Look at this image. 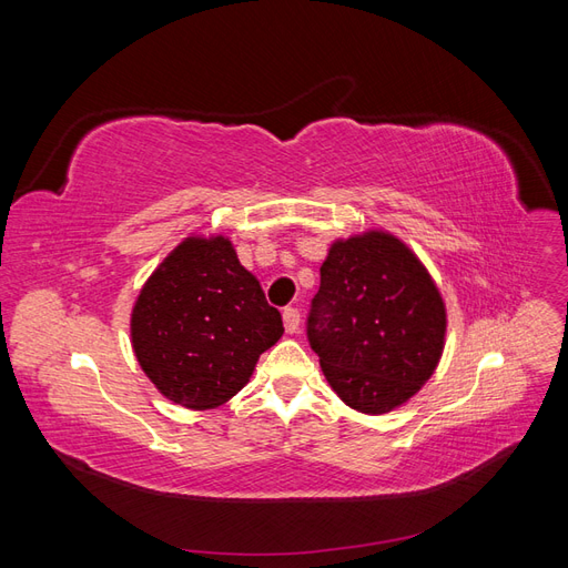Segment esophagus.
Masks as SVG:
<instances>
[{"instance_id": "1", "label": "esophagus", "mask_w": 568, "mask_h": 568, "mask_svg": "<svg viewBox=\"0 0 568 568\" xmlns=\"http://www.w3.org/2000/svg\"><path fill=\"white\" fill-rule=\"evenodd\" d=\"M282 317H284V329L288 334H296L298 326H301V313L296 311V307H284Z\"/></svg>"}]
</instances>
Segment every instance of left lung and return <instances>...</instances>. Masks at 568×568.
Returning <instances> with one entry per match:
<instances>
[{
	"label": "left lung",
	"instance_id": "obj_1",
	"mask_svg": "<svg viewBox=\"0 0 568 568\" xmlns=\"http://www.w3.org/2000/svg\"><path fill=\"white\" fill-rule=\"evenodd\" d=\"M305 326L338 398L384 415L434 374L445 305L415 253L386 232H365L329 248Z\"/></svg>",
	"mask_w": 568,
	"mask_h": 568
}]
</instances>
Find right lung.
Instances as JSON below:
<instances>
[{
    "label": "right lung",
    "mask_w": 568,
    "mask_h": 568,
    "mask_svg": "<svg viewBox=\"0 0 568 568\" xmlns=\"http://www.w3.org/2000/svg\"><path fill=\"white\" fill-rule=\"evenodd\" d=\"M284 334L282 315L225 236H192L151 274L132 311V348L168 400L211 409L242 390Z\"/></svg>",
    "instance_id": "obj_1"
}]
</instances>
